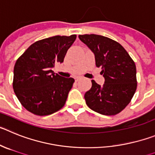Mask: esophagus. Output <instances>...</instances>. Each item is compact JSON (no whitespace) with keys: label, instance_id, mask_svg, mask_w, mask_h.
I'll use <instances>...</instances> for the list:
<instances>
[{"label":"esophagus","instance_id":"esophagus-1","mask_svg":"<svg viewBox=\"0 0 155 155\" xmlns=\"http://www.w3.org/2000/svg\"><path fill=\"white\" fill-rule=\"evenodd\" d=\"M81 78L82 77H80V76H76V77L75 78V80H76V82H77V81H79Z\"/></svg>","mask_w":155,"mask_h":155}]
</instances>
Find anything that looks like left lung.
<instances>
[{
	"instance_id": "obj_1",
	"label": "left lung",
	"mask_w": 155,
	"mask_h": 155,
	"mask_svg": "<svg viewBox=\"0 0 155 155\" xmlns=\"http://www.w3.org/2000/svg\"><path fill=\"white\" fill-rule=\"evenodd\" d=\"M79 39L95 55L97 67L105 78L100 86L92 80L84 98L91 110L103 115H116L130 104L137 90L136 65L117 41L98 35H79Z\"/></svg>"
}]
</instances>
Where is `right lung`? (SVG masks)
<instances>
[{
	"instance_id": "1",
	"label": "right lung",
	"mask_w": 155,
	"mask_h": 155,
	"mask_svg": "<svg viewBox=\"0 0 155 155\" xmlns=\"http://www.w3.org/2000/svg\"><path fill=\"white\" fill-rule=\"evenodd\" d=\"M76 38L56 35L35 41L17 59L13 89L25 108L38 116L54 114L64 107L75 80L62 77L51 70L62 63Z\"/></svg>"
}]
</instances>
